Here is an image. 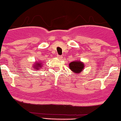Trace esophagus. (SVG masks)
Segmentation results:
<instances>
[{
    "mask_svg": "<svg viewBox=\"0 0 121 121\" xmlns=\"http://www.w3.org/2000/svg\"><path fill=\"white\" fill-rule=\"evenodd\" d=\"M57 57L59 59H61L62 58V56H59V55H57Z\"/></svg>",
    "mask_w": 121,
    "mask_h": 121,
    "instance_id": "1",
    "label": "esophagus"
}]
</instances>
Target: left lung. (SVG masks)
<instances>
[{"label": "left lung", "mask_w": 121, "mask_h": 121, "mask_svg": "<svg viewBox=\"0 0 121 121\" xmlns=\"http://www.w3.org/2000/svg\"><path fill=\"white\" fill-rule=\"evenodd\" d=\"M84 64L80 60H75L69 64V68L73 73L79 74L82 72L84 69Z\"/></svg>", "instance_id": "1"}]
</instances>
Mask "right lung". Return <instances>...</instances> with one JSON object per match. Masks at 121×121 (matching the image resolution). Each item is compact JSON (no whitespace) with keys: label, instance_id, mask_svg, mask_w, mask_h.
Returning <instances> with one entry per match:
<instances>
[{"label":"right lung","instance_id":"add662e5","mask_svg":"<svg viewBox=\"0 0 121 121\" xmlns=\"http://www.w3.org/2000/svg\"><path fill=\"white\" fill-rule=\"evenodd\" d=\"M43 67V63L41 62L40 61L39 62H35L34 64H33L32 67L34 70H39L41 68Z\"/></svg>","mask_w":121,"mask_h":121}]
</instances>
